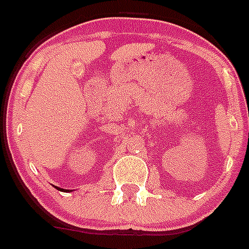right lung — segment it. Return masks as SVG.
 I'll return each mask as SVG.
<instances>
[{
  "label": "right lung",
  "instance_id": "obj_1",
  "mask_svg": "<svg viewBox=\"0 0 249 249\" xmlns=\"http://www.w3.org/2000/svg\"><path fill=\"white\" fill-rule=\"evenodd\" d=\"M54 188H56V190H58V191H61V192H71L72 190H63V188H59V187H56V186H53Z\"/></svg>",
  "mask_w": 249,
  "mask_h": 249
}]
</instances>
